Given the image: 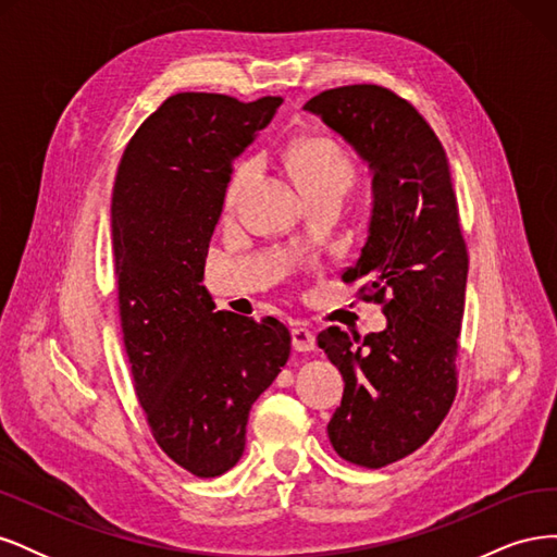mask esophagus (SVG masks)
Here are the masks:
<instances>
[{"label": "esophagus", "instance_id": "esophagus-1", "mask_svg": "<svg viewBox=\"0 0 557 557\" xmlns=\"http://www.w3.org/2000/svg\"><path fill=\"white\" fill-rule=\"evenodd\" d=\"M293 348L295 350H313L315 348V336L309 327H293Z\"/></svg>", "mask_w": 557, "mask_h": 557}]
</instances>
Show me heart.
I'll list each match as a JSON object with an SVG mask.
<instances>
[{"label": "heart", "instance_id": "1", "mask_svg": "<svg viewBox=\"0 0 557 557\" xmlns=\"http://www.w3.org/2000/svg\"><path fill=\"white\" fill-rule=\"evenodd\" d=\"M288 170L299 185V190L313 188V185L325 183H339L346 185L352 178V164L346 158L344 150L327 137H301L290 144L288 153H285ZM252 174V162H244L239 172L234 174L230 188H227V205L232 207L237 201L239 193L246 188V183Z\"/></svg>", "mask_w": 557, "mask_h": 557}]
</instances>
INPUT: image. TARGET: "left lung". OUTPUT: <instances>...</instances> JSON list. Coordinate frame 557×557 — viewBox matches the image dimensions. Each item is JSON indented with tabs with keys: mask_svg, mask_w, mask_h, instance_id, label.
<instances>
[{
	"mask_svg": "<svg viewBox=\"0 0 557 557\" xmlns=\"http://www.w3.org/2000/svg\"><path fill=\"white\" fill-rule=\"evenodd\" d=\"M318 115L356 150L372 174V215L358 262L344 281H367L383 305L385 330L318 334L344 376V397L327 423L344 460L379 469L423 446L448 413L458 374L467 246L442 141L409 102L379 86L315 95Z\"/></svg>",
	"mask_w": 557,
	"mask_h": 557,
	"instance_id": "obj_1",
	"label": "left lung"
}]
</instances>
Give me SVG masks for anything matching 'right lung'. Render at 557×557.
<instances>
[{
    "instance_id": "obj_1",
    "label": "right lung",
    "mask_w": 557,
    "mask_h": 557,
    "mask_svg": "<svg viewBox=\"0 0 557 557\" xmlns=\"http://www.w3.org/2000/svg\"><path fill=\"white\" fill-rule=\"evenodd\" d=\"M283 104L178 92L148 115L117 164L111 237L134 391L150 432L199 479L239 462L256 401L290 358L276 318L215 311L201 285L232 164Z\"/></svg>"
}]
</instances>
